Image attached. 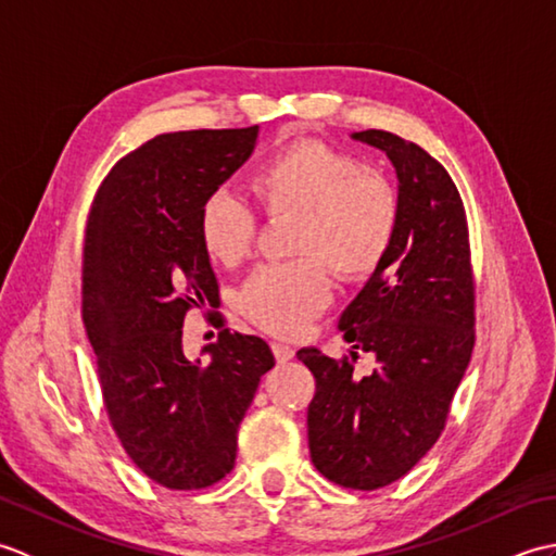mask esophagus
I'll return each instance as SVG.
<instances>
[{
  "mask_svg": "<svg viewBox=\"0 0 556 556\" xmlns=\"http://www.w3.org/2000/svg\"><path fill=\"white\" fill-rule=\"evenodd\" d=\"M271 351H275V358H277V363H287V361H291L293 358V351L291 346H287V344H281V341H275V344H271Z\"/></svg>",
  "mask_w": 556,
  "mask_h": 556,
  "instance_id": "esophagus-1",
  "label": "esophagus"
}]
</instances>
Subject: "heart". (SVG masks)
Returning a JSON list of instances; mask_svg holds the SVG:
<instances>
[{
    "label": "heart",
    "mask_w": 556,
    "mask_h": 556,
    "mask_svg": "<svg viewBox=\"0 0 556 556\" xmlns=\"http://www.w3.org/2000/svg\"><path fill=\"white\" fill-rule=\"evenodd\" d=\"M251 188L269 217H299L293 253L308 257L257 267L239 305L267 332L296 337L332 299L325 265L344 281L380 267L399 231V193L382 172L323 140H293L271 152ZM198 231L217 263L236 265L251 253L255 217L239 195L215 191L200 205Z\"/></svg>",
    "instance_id": "obj_1"
}]
</instances>
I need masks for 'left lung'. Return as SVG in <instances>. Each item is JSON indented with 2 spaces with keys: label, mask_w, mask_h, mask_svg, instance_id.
<instances>
[{
  "label": "left lung",
  "mask_w": 556,
  "mask_h": 556,
  "mask_svg": "<svg viewBox=\"0 0 556 556\" xmlns=\"http://www.w3.org/2000/svg\"><path fill=\"white\" fill-rule=\"evenodd\" d=\"M380 148L399 179L396 239L339 317L351 358L296 356L315 377L308 446L320 473L351 490L404 478L444 430L473 353L476 289L468 222L452 176L420 146L389 131L351 134ZM378 368L356 378L357 351Z\"/></svg>",
  "instance_id": "8db88e82"
}]
</instances>
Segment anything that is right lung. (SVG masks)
I'll use <instances>...</instances> for the list:
<instances>
[{
    "mask_svg": "<svg viewBox=\"0 0 556 556\" xmlns=\"http://www.w3.org/2000/svg\"><path fill=\"white\" fill-rule=\"evenodd\" d=\"M255 140L257 126L152 138L114 164L88 215L83 325L104 408L134 464L169 490H203L229 473L239 425L275 365L267 341L229 329L205 346L207 365L181 344L186 313L219 296L200 205Z\"/></svg>",
    "mask_w": 556,
    "mask_h": 556,
    "instance_id": "1",
    "label": "right lung"
}]
</instances>
